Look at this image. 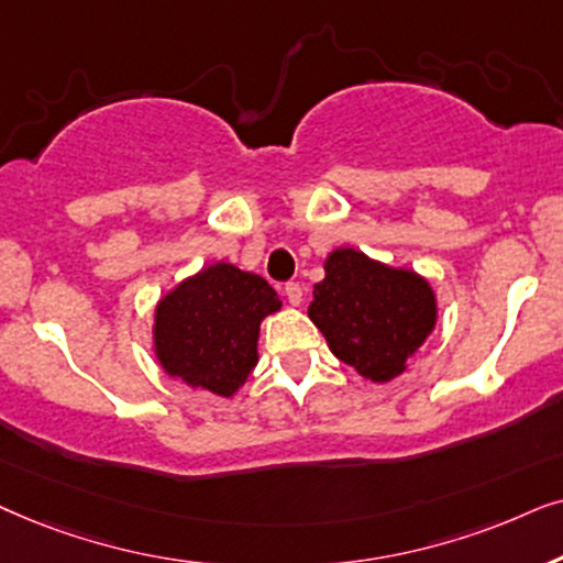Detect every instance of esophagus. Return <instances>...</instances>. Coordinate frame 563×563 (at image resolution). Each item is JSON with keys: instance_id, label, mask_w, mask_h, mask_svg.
Returning <instances> with one entry per match:
<instances>
[{"instance_id": "esophagus-1", "label": "esophagus", "mask_w": 563, "mask_h": 563, "mask_svg": "<svg viewBox=\"0 0 563 563\" xmlns=\"http://www.w3.org/2000/svg\"><path fill=\"white\" fill-rule=\"evenodd\" d=\"M286 298H288V303L298 306V303L303 301V288L298 286V283H288V286H286Z\"/></svg>"}]
</instances>
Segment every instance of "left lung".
<instances>
[{
    "label": "left lung",
    "mask_w": 563,
    "mask_h": 563,
    "mask_svg": "<svg viewBox=\"0 0 563 563\" xmlns=\"http://www.w3.org/2000/svg\"><path fill=\"white\" fill-rule=\"evenodd\" d=\"M313 286L309 317L329 347L360 376L391 380L434 327V294L422 277L336 250Z\"/></svg>",
    "instance_id": "1"
}]
</instances>
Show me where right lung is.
<instances>
[{
    "instance_id": "1",
    "label": "right lung",
    "mask_w": 563,
    "mask_h": 563,
    "mask_svg": "<svg viewBox=\"0 0 563 563\" xmlns=\"http://www.w3.org/2000/svg\"><path fill=\"white\" fill-rule=\"evenodd\" d=\"M277 309L265 277L219 262L156 306V355L169 376L231 396L257 365L260 321Z\"/></svg>"
}]
</instances>
